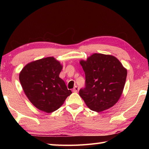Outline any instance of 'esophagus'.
Listing matches in <instances>:
<instances>
[{
  "mask_svg": "<svg viewBox=\"0 0 149 149\" xmlns=\"http://www.w3.org/2000/svg\"><path fill=\"white\" fill-rule=\"evenodd\" d=\"M79 90V87L77 86H75L74 89H73V91H74V92H78Z\"/></svg>",
  "mask_w": 149,
  "mask_h": 149,
  "instance_id": "obj_1",
  "label": "esophagus"
}]
</instances>
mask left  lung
Segmentation results:
<instances>
[{
  "mask_svg": "<svg viewBox=\"0 0 149 149\" xmlns=\"http://www.w3.org/2000/svg\"><path fill=\"white\" fill-rule=\"evenodd\" d=\"M85 74V87L79 95L86 106L100 112L118 102L125 86L127 70L115 57L93 54L86 61H81Z\"/></svg>",
  "mask_w": 149,
  "mask_h": 149,
  "instance_id": "obj_1",
  "label": "left lung"
}]
</instances>
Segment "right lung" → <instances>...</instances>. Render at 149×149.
I'll list each match as a JSON object with an SVG mask.
<instances>
[{
    "instance_id": "right-lung-1",
    "label": "right lung",
    "mask_w": 149,
    "mask_h": 149,
    "mask_svg": "<svg viewBox=\"0 0 149 149\" xmlns=\"http://www.w3.org/2000/svg\"><path fill=\"white\" fill-rule=\"evenodd\" d=\"M62 70L53 57L31 62L22 70L19 79L30 102L38 109L52 113L59 109L72 93L59 77Z\"/></svg>"
}]
</instances>
